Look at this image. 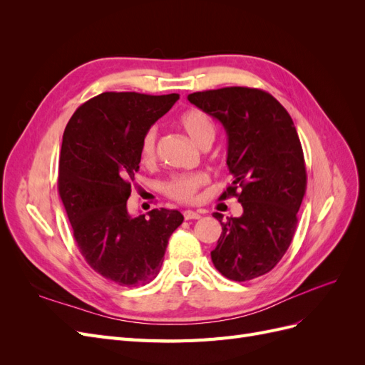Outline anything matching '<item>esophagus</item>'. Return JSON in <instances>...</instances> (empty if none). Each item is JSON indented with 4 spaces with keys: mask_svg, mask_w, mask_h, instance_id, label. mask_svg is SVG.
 Segmentation results:
<instances>
[{
    "mask_svg": "<svg viewBox=\"0 0 365 365\" xmlns=\"http://www.w3.org/2000/svg\"><path fill=\"white\" fill-rule=\"evenodd\" d=\"M182 215H184L185 220H192V219H200L201 217V215L197 213V212H193V210H185Z\"/></svg>",
    "mask_w": 365,
    "mask_h": 365,
    "instance_id": "1",
    "label": "esophagus"
}]
</instances>
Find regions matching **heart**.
<instances>
[{
  "label": "heart",
  "mask_w": 365,
  "mask_h": 365,
  "mask_svg": "<svg viewBox=\"0 0 365 365\" xmlns=\"http://www.w3.org/2000/svg\"><path fill=\"white\" fill-rule=\"evenodd\" d=\"M180 125L185 130L197 146H205L208 143H213L216 135V126L207 113L201 109H189L181 114ZM157 141H158V129L157 126H150L145 134H143L140 143V155L145 163H150L155 158L157 153ZM207 182V175L196 173H180L173 175L163 184V192L172 200L178 202H192L196 200L197 192Z\"/></svg>",
  "instance_id": "b5f03b06"
}]
</instances>
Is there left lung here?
<instances>
[{
    "instance_id": "obj_1",
    "label": "left lung",
    "mask_w": 365,
    "mask_h": 365,
    "mask_svg": "<svg viewBox=\"0 0 365 365\" xmlns=\"http://www.w3.org/2000/svg\"><path fill=\"white\" fill-rule=\"evenodd\" d=\"M217 118L228 135L231 184L219 200L236 196L244 213H213L222 233L212 251L215 268L235 282L269 272L288 251L306 193V165L294 121L277 98L248 86L189 94Z\"/></svg>"
}]
</instances>
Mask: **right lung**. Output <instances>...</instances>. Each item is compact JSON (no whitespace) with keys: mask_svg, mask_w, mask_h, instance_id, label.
I'll return each instance as SVG.
<instances>
[{"mask_svg":"<svg viewBox=\"0 0 365 365\" xmlns=\"http://www.w3.org/2000/svg\"><path fill=\"white\" fill-rule=\"evenodd\" d=\"M178 98L102 93L76 109L63 132L58 187L77 248L97 274L120 286L157 277L169 237L184 220L178 210L132 217L126 207L143 134Z\"/></svg>","mask_w":365,"mask_h":365,"instance_id":"1","label":"right lung"}]
</instances>
